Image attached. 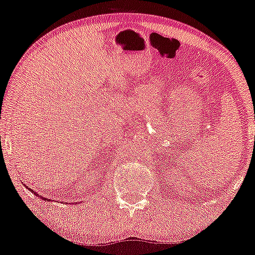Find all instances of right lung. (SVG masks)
Listing matches in <instances>:
<instances>
[{"label": "right lung", "mask_w": 255, "mask_h": 255, "mask_svg": "<svg viewBox=\"0 0 255 255\" xmlns=\"http://www.w3.org/2000/svg\"><path fill=\"white\" fill-rule=\"evenodd\" d=\"M26 188H28V187H27V186H26ZM31 192H32V193H33V194H36V195H38V194H37V193L33 191V189H32V191H31ZM40 199H42V200H46V199H45V198H43V197H40Z\"/></svg>", "instance_id": "add662e5"}]
</instances>
